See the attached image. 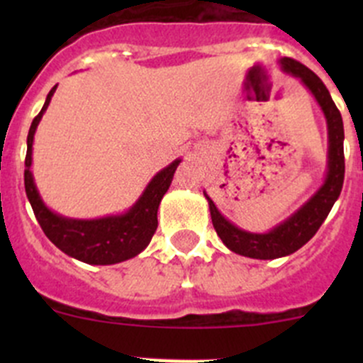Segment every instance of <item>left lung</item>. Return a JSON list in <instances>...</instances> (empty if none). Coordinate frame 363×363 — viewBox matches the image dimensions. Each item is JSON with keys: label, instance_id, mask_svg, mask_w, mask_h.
I'll return each instance as SVG.
<instances>
[{"label": "left lung", "instance_id": "obj_1", "mask_svg": "<svg viewBox=\"0 0 363 363\" xmlns=\"http://www.w3.org/2000/svg\"><path fill=\"white\" fill-rule=\"evenodd\" d=\"M281 65L284 72L302 80L303 86L316 98L327 119L328 172L323 186L295 214H291L286 221L279 223L267 233L246 232L230 223L203 191L208 208H211L212 225L223 244L237 255L256 259H274L288 256L309 242L327 219L335 200L339 199L344 182V126L339 108L335 107L330 93L316 73L291 57H283Z\"/></svg>", "mask_w": 363, "mask_h": 363}]
</instances>
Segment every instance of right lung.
Listing matches in <instances>:
<instances>
[{
  "label": "right lung",
  "instance_id": "add662e5",
  "mask_svg": "<svg viewBox=\"0 0 363 363\" xmlns=\"http://www.w3.org/2000/svg\"><path fill=\"white\" fill-rule=\"evenodd\" d=\"M56 87L49 91L42 111L33 119L28 133V152H26L24 186L26 195L31 203L36 221L42 226L43 233L50 242L72 258L80 259L91 265H112L124 262L138 252H142L151 242L156 228H158V207L167 189L170 188L175 168L181 160H175L167 168L158 172L144 189L140 199L135 202L130 211L119 216H107L100 219H69L50 211L36 189L31 174V152L33 138L36 126L42 119L43 112L50 104V98L56 93Z\"/></svg>",
  "mask_w": 363,
  "mask_h": 363
}]
</instances>
